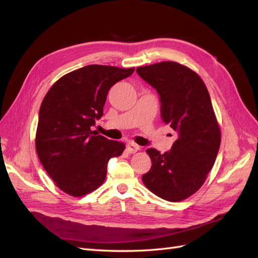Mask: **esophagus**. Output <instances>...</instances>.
Here are the masks:
<instances>
[{
  "label": "esophagus",
  "instance_id": "obj_1",
  "mask_svg": "<svg viewBox=\"0 0 258 258\" xmlns=\"http://www.w3.org/2000/svg\"><path fill=\"white\" fill-rule=\"evenodd\" d=\"M139 149H140V146L136 145L135 143L130 142L128 144H126V152L130 153V154H134V153L139 151Z\"/></svg>",
  "mask_w": 258,
  "mask_h": 258
}]
</instances>
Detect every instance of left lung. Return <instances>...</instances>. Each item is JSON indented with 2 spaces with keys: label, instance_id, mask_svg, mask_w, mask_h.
<instances>
[{
  "label": "left lung",
  "instance_id": "left-lung-1",
  "mask_svg": "<svg viewBox=\"0 0 258 258\" xmlns=\"http://www.w3.org/2000/svg\"><path fill=\"white\" fill-rule=\"evenodd\" d=\"M136 73L156 90L161 119L178 134L168 152L147 149L152 167L142 180L161 199H187L205 182L220 148L221 132L210 94L195 71L178 62L139 67Z\"/></svg>",
  "mask_w": 258,
  "mask_h": 258
}]
</instances>
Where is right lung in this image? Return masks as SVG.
Segmentation results:
<instances>
[{"instance_id": "right-lung-1", "label": "right lung", "mask_w": 258, "mask_h": 258, "mask_svg": "<svg viewBox=\"0 0 258 258\" xmlns=\"http://www.w3.org/2000/svg\"><path fill=\"white\" fill-rule=\"evenodd\" d=\"M134 68L90 64L61 77L41 102L36 132V151L41 165L58 188L81 197L99 188L107 163L124 151L122 142L92 131L103 115L112 86L130 77Z\"/></svg>"}]
</instances>
